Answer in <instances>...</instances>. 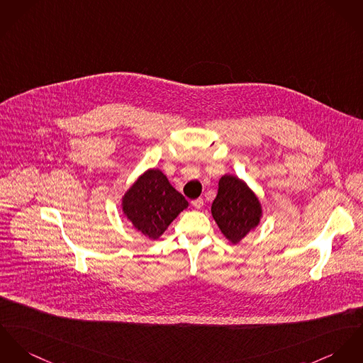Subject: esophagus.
<instances>
[{"label": "esophagus", "mask_w": 363, "mask_h": 363, "mask_svg": "<svg viewBox=\"0 0 363 363\" xmlns=\"http://www.w3.org/2000/svg\"><path fill=\"white\" fill-rule=\"evenodd\" d=\"M192 206H194L195 208H197V210H200V208L203 207V199H200V197H199V199H196V200L192 201Z\"/></svg>", "instance_id": "obj_1"}]
</instances>
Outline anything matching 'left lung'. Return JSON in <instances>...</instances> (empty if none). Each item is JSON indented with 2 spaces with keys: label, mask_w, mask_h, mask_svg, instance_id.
Segmentation results:
<instances>
[{
  "label": "left lung",
  "mask_w": 363,
  "mask_h": 363,
  "mask_svg": "<svg viewBox=\"0 0 363 363\" xmlns=\"http://www.w3.org/2000/svg\"><path fill=\"white\" fill-rule=\"evenodd\" d=\"M211 216L223 236L232 245H238L259 225L262 206L243 179L225 174L218 181V194L211 204Z\"/></svg>",
  "instance_id": "1"
}]
</instances>
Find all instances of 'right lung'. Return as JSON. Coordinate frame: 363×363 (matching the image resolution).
I'll return each mask as SVG.
<instances>
[{"label": "right lung", "instance_id": "1", "mask_svg": "<svg viewBox=\"0 0 363 363\" xmlns=\"http://www.w3.org/2000/svg\"><path fill=\"white\" fill-rule=\"evenodd\" d=\"M188 206V200L159 168H149L140 174L121 197L124 217L150 240L159 239Z\"/></svg>", "mask_w": 363, "mask_h": 363}]
</instances>
